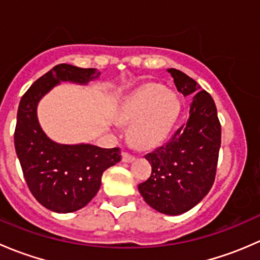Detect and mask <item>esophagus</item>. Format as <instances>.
Here are the masks:
<instances>
[{"label":"esophagus","instance_id":"34e87169","mask_svg":"<svg viewBox=\"0 0 260 260\" xmlns=\"http://www.w3.org/2000/svg\"><path fill=\"white\" fill-rule=\"evenodd\" d=\"M133 159H135V156H132V154L128 153V152H123L122 153V161L123 162H132Z\"/></svg>","mask_w":260,"mask_h":260}]
</instances>
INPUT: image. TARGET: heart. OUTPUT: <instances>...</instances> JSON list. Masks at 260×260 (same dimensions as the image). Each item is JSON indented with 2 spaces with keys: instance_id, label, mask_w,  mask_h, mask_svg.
<instances>
[{
  "instance_id": "1",
  "label": "heart",
  "mask_w": 260,
  "mask_h": 260,
  "mask_svg": "<svg viewBox=\"0 0 260 260\" xmlns=\"http://www.w3.org/2000/svg\"><path fill=\"white\" fill-rule=\"evenodd\" d=\"M179 113V101L158 84H146L131 94L118 109V119L131 124L129 138L140 148L159 145Z\"/></svg>"
}]
</instances>
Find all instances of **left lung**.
Returning a JSON list of instances; mask_svg holds the SVG:
<instances>
[{"label": "left lung", "mask_w": 260, "mask_h": 260, "mask_svg": "<svg viewBox=\"0 0 260 260\" xmlns=\"http://www.w3.org/2000/svg\"><path fill=\"white\" fill-rule=\"evenodd\" d=\"M167 72L180 93L193 95L190 115L165 145L146 154L152 172L138 190L154 210L179 215L198 205L214 185L221 125L208 91L180 70Z\"/></svg>", "instance_id": "8db88e82"}]
</instances>
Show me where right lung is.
Listing matches in <instances>:
<instances>
[{"mask_svg": "<svg viewBox=\"0 0 260 260\" xmlns=\"http://www.w3.org/2000/svg\"><path fill=\"white\" fill-rule=\"evenodd\" d=\"M95 69L59 64L39 78L22 95L15 128V148L23 177L34 198L55 212L84 208L98 192L102 175L120 161V148L93 145H59L46 137L36 108L44 95L60 81L86 84L98 78Z\"/></svg>", "mask_w": 260, "mask_h": 260, "instance_id": "1", "label": "right lung"}]
</instances>
